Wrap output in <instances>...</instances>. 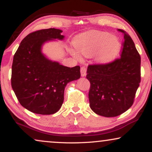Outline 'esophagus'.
Returning a JSON list of instances; mask_svg holds the SVG:
<instances>
[{"label":"esophagus","instance_id":"esophagus-1","mask_svg":"<svg viewBox=\"0 0 152 152\" xmlns=\"http://www.w3.org/2000/svg\"><path fill=\"white\" fill-rule=\"evenodd\" d=\"M80 72H81V75L82 77H84L86 76V68L84 66H82L80 69Z\"/></svg>","mask_w":152,"mask_h":152}]
</instances>
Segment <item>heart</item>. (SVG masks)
<instances>
[{
	"label": "heart",
	"instance_id": "1",
	"mask_svg": "<svg viewBox=\"0 0 152 152\" xmlns=\"http://www.w3.org/2000/svg\"><path fill=\"white\" fill-rule=\"evenodd\" d=\"M73 44L77 50L87 57L97 53V61L107 63L115 59L121 50L119 39L105 32L91 31L79 35L75 39ZM72 55L77 59L80 57L75 52Z\"/></svg>",
	"mask_w": 152,
	"mask_h": 152
}]
</instances>
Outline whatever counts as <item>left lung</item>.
<instances>
[{"mask_svg":"<svg viewBox=\"0 0 152 152\" xmlns=\"http://www.w3.org/2000/svg\"><path fill=\"white\" fill-rule=\"evenodd\" d=\"M120 58L105 64L88 65L90 107L97 115L115 117L132 107L140 82V56L131 37L123 30Z\"/></svg>","mask_w":152,"mask_h":152,"instance_id":"1","label":"left lung"}]
</instances>
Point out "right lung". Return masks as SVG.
<instances>
[{"label": "right lung", "mask_w": 152, "mask_h": 152, "mask_svg": "<svg viewBox=\"0 0 152 152\" xmlns=\"http://www.w3.org/2000/svg\"><path fill=\"white\" fill-rule=\"evenodd\" d=\"M62 31L49 28L35 31L25 37L14 54L12 87L24 108L41 115L55 113L64 99L68 83L80 77V67L69 68L47 59L41 52L47 41L63 40Z\"/></svg>", "instance_id": "add662e5"}]
</instances>
